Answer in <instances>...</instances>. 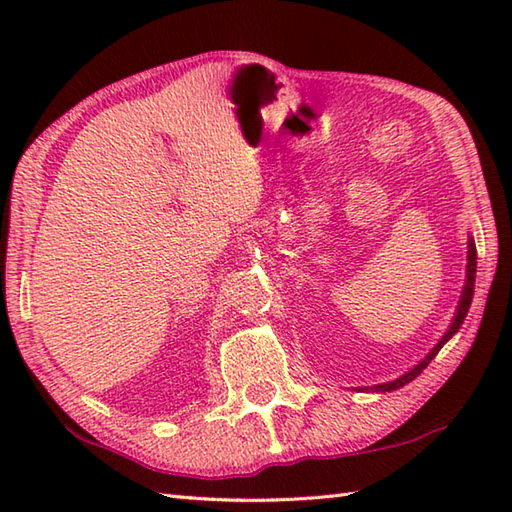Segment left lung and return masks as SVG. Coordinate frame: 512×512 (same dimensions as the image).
<instances>
[{"instance_id": "8db88e82", "label": "left lung", "mask_w": 512, "mask_h": 512, "mask_svg": "<svg viewBox=\"0 0 512 512\" xmlns=\"http://www.w3.org/2000/svg\"><path fill=\"white\" fill-rule=\"evenodd\" d=\"M475 273H477V250H475L473 237H469V255H466V279H464L462 297H460V301H458V308H455V314H453V321H451V325H449V330L444 332V336L436 343V347H433V350H431L427 356H424L416 367H411L409 372L398 376L396 380H389V383H380V385H374V387H361L358 391H380V394H385V391H394V389L405 387L407 383H411L413 378L422 374V369L427 367V365L433 361V358H436V354L442 350V345L447 343L449 339H453V334L462 328V323H464V319H466V312H469L471 301H473Z\"/></svg>"}]
</instances>
